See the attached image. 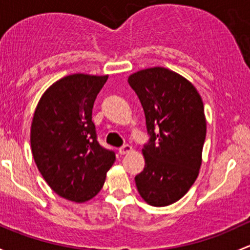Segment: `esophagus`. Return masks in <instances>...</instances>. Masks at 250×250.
<instances>
[{
  "label": "esophagus",
  "instance_id": "1",
  "mask_svg": "<svg viewBox=\"0 0 250 250\" xmlns=\"http://www.w3.org/2000/svg\"><path fill=\"white\" fill-rule=\"evenodd\" d=\"M133 147L130 145H128V144H125V145L121 146L120 148H118V152H120V154H127L129 153V152H132Z\"/></svg>",
  "mask_w": 250,
  "mask_h": 250
}]
</instances>
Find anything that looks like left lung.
Listing matches in <instances>:
<instances>
[{
    "mask_svg": "<svg viewBox=\"0 0 250 250\" xmlns=\"http://www.w3.org/2000/svg\"><path fill=\"white\" fill-rule=\"evenodd\" d=\"M146 118L145 167L135 176L141 198L152 206L180 200L195 182L206 138L200 94L177 73L148 68L128 78Z\"/></svg>",
    "mask_w": 250,
    "mask_h": 250,
    "instance_id": "left-lung-1",
    "label": "left lung"
}]
</instances>
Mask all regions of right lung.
Segmentation results:
<instances>
[{
    "instance_id": "add662e5",
    "label": "right lung",
    "mask_w": 250,
    "mask_h": 250,
    "mask_svg": "<svg viewBox=\"0 0 250 250\" xmlns=\"http://www.w3.org/2000/svg\"><path fill=\"white\" fill-rule=\"evenodd\" d=\"M107 75L73 74L50 86L31 125L37 167L52 190L70 201L96 196L115 162V152L98 143L92 109Z\"/></svg>"
}]
</instances>
